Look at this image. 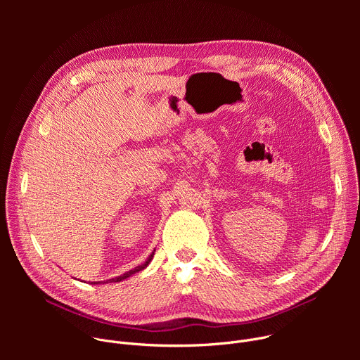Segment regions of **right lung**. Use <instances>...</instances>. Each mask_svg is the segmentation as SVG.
<instances>
[{
	"label": "right lung",
	"instance_id": "obj_1",
	"mask_svg": "<svg viewBox=\"0 0 360 360\" xmlns=\"http://www.w3.org/2000/svg\"><path fill=\"white\" fill-rule=\"evenodd\" d=\"M152 256H153V252H152V255L149 256V258L146 259V262L145 264H142L141 266H136L135 269H131V271H128V272H125L124 275H121V276H118V278H112V279H110V281H107V282H121V281H124V279H127V278H129L131 275H134V274H136V272H139V271H142V269H145L146 266H148V264L150 262V259H152ZM92 283H99V282H92Z\"/></svg>",
	"mask_w": 360,
	"mask_h": 360
}]
</instances>
